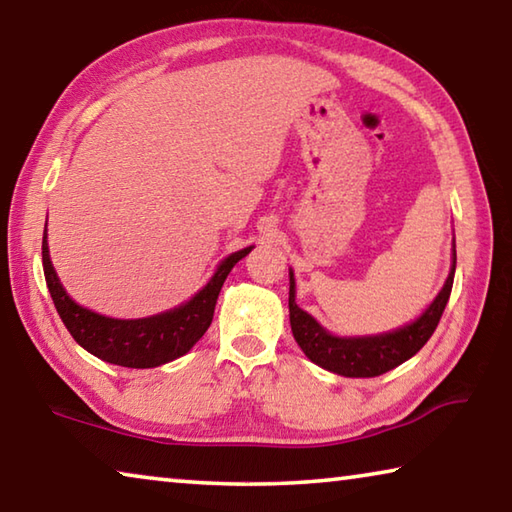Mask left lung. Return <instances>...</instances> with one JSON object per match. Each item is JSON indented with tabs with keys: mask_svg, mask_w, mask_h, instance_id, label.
<instances>
[{
	"mask_svg": "<svg viewBox=\"0 0 512 512\" xmlns=\"http://www.w3.org/2000/svg\"><path fill=\"white\" fill-rule=\"evenodd\" d=\"M456 271V244L452 250V271L447 275L445 287L440 289L436 300L422 311L420 318L400 329L375 336H334L309 316L305 309L296 305V280L293 271H289V320L293 339L302 348V352L329 372L343 377H377L393 370L420 352L424 343L431 339L440 323V316L447 307L449 293H452Z\"/></svg>",
	"mask_w": 512,
	"mask_h": 512,
	"instance_id": "1",
	"label": "left lung"
}]
</instances>
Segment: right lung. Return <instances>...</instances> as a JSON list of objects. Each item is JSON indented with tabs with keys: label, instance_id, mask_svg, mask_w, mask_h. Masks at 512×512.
Returning a JSON list of instances; mask_svg holds the SVG:
<instances>
[{
	"label": "right lung",
	"instance_id": "1",
	"mask_svg": "<svg viewBox=\"0 0 512 512\" xmlns=\"http://www.w3.org/2000/svg\"><path fill=\"white\" fill-rule=\"evenodd\" d=\"M253 246L237 250L216 266L210 282L196 293L192 300L176 309L164 311L158 316L121 320L101 316L97 311L81 307L67 296L49 259L47 225L42 237V268H45L47 289L54 300L60 320L67 332L81 348L88 350L101 361L115 363L124 368H155L162 363L183 357L194 348L196 341L207 332L212 323L216 298H219L225 277L239 259H244Z\"/></svg>",
	"mask_w": 512,
	"mask_h": 512
}]
</instances>
